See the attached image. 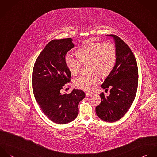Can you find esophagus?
Here are the masks:
<instances>
[{
  "instance_id": "1",
  "label": "esophagus",
  "mask_w": 157,
  "mask_h": 157,
  "mask_svg": "<svg viewBox=\"0 0 157 157\" xmlns=\"http://www.w3.org/2000/svg\"><path fill=\"white\" fill-rule=\"evenodd\" d=\"M85 94H86V97H90V96L92 95V93H90V92H86L85 93Z\"/></svg>"
}]
</instances>
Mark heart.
I'll return each mask as SVG.
<instances>
[{
	"label": "heart",
	"mask_w": 157,
	"mask_h": 157,
	"mask_svg": "<svg viewBox=\"0 0 157 157\" xmlns=\"http://www.w3.org/2000/svg\"><path fill=\"white\" fill-rule=\"evenodd\" d=\"M78 60L69 56L65 57V63L72 75L77 74L82 64H88L89 75H83L77 78L75 85L82 90L90 91L98 84L100 75H109L115 67L117 60L115 47L110 43H85L75 51Z\"/></svg>",
	"instance_id": "obj_1"
}]
</instances>
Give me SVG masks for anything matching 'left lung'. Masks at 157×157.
<instances>
[{"instance_id":"obj_1","label":"left lung","mask_w":157,"mask_h":157,"mask_svg":"<svg viewBox=\"0 0 157 157\" xmlns=\"http://www.w3.org/2000/svg\"><path fill=\"white\" fill-rule=\"evenodd\" d=\"M107 36L114 40L117 60L113 71L101 85L103 89H111L110 95L100 94L101 101L95 108V112L100 119L115 122L125 115L134 100L138 71L134 55L128 45L115 35Z\"/></svg>"}]
</instances>
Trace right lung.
I'll return each mask as SVG.
<instances>
[{
	"label": "right lung",
	"instance_id": "1",
	"mask_svg": "<svg viewBox=\"0 0 157 157\" xmlns=\"http://www.w3.org/2000/svg\"><path fill=\"white\" fill-rule=\"evenodd\" d=\"M74 47L71 38L51 40L39 54L33 71V90L37 103L49 119L60 124L77 117L78 104L85 97L82 90L62 93L63 86L70 82L71 76L65 56Z\"/></svg>",
	"mask_w": 157,
	"mask_h": 157
}]
</instances>
